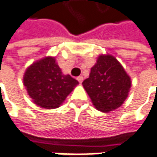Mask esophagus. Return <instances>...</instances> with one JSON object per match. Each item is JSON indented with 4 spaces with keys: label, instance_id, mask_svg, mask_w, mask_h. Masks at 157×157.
<instances>
[{
    "label": "esophagus",
    "instance_id": "obj_1",
    "mask_svg": "<svg viewBox=\"0 0 157 157\" xmlns=\"http://www.w3.org/2000/svg\"><path fill=\"white\" fill-rule=\"evenodd\" d=\"M77 81H78L80 83H82V82H83V77H82V76H78V77H77Z\"/></svg>",
    "mask_w": 157,
    "mask_h": 157
}]
</instances>
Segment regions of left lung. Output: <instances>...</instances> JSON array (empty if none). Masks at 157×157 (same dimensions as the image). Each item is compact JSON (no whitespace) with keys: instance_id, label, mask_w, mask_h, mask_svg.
I'll use <instances>...</instances> for the list:
<instances>
[{"instance_id":"8db88e82","label":"left lung","mask_w":157,"mask_h":157,"mask_svg":"<svg viewBox=\"0 0 157 157\" xmlns=\"http://www.w3.org/2000/svg\"><path fill=\"white\" fill-rule=\"evenodd\" d=\"M82 86L95 109L109 113L123 104L131 88V79L116 57L100 55Z\"/></svg>"}]
</instances>
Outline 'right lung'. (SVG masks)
Listing matches in <instances>:
<instances>
[{
  "instance_id": "right-lung-1",
  "label": "right lung",
  "mask_w": 157,
  "mask_h": 157,
  "mask_svg": "<svg viewBox=\"0 0 157 157\" xmlns=\"http://www.w3.org/2000/svg\"><path fill=\"white\" fill-rule=\"evenodd\" d=\"M23 84L35 104L52 109L62 105L79 82L62 74L55 57L46 56L28 67Z\"/></svg>"
}]
</instances>
